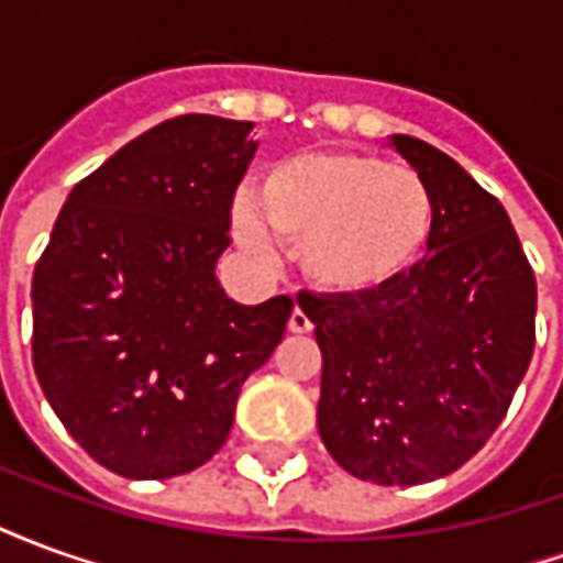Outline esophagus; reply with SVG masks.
Here are the masks:
<instances>
[{
	"label": "esophagus",
	"instance_id": "obj_1",
	"mask_svg": "<svg viewBox=\"0 0 563 563\" xmlns=\"http://www.w3.org/2000/svg\"><path fill=\"white\" fill-rule=\"evenodd\" d=\"M313 329V322H310V317H307L301 307H295L292 317H289V331L292 334H307V331Z\"/></svg>",
	"mask_w": 563,
	"mask_h": 563
}]
</instances>
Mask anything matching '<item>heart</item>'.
Wrapping results in <instances>:
<instances>
[{
    "instance_id": "1",
    "label": "heart",
    "mask_w": 563,
    "mask_h": 563,
    "mask_svg": "<svg viewBox=\"0 0 563 563\" xmlns=\"http://www.w3.org/2000/svg\"><path fill=\"white\" fill-rule=\"evenodd\" d=\"M437 225L431 184L410 165L358 150H307L262 174L234 229L246 246L268 234L298 253L317 289L358 298L386 289L424 256Z\"/></svg>"
}]
</instances>
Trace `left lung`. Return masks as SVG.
Returning a JSON list of instances; mask_svg holds the SVG:
<instances>
[{
    "label": "left lung",
    "mask_w": 563,
    "mask_h": 563,
    "mask_svg": "<svg viewBox=\"0 0 563 563\" xmlns=\"http://www.w3.org/2000/svg\"><path fill=\"white\" fill-rule=\"evenodd\" d=\"M391 144L431 184L422 262L358 298L298 295L322 350L319 437L358 479L419 485L471 461L504 422L533 355L537 280L507 210L459 162Z\"/></svg>",
    "instance_id": "left-lung-1"
}]
</instances>
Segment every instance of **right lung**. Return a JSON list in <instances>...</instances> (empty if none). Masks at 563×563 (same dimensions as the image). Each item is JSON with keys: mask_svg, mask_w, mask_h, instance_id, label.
Masks as SVG:
<instances>
[{"mask_svg": "<svg viewBox=\"0 0 563 563\" xmlns=\"http://www.w3.org/2000/svg\"><path fill=\"white\" fill-rule=\"evenodd\" d=\"M253 123L184 114L84 177L32 274V365L84 452L129 479L201 467L292 313L222 292Z\"/></svg>", "mask_w": 563, "mask_h": 563, "instance_id": "obj_1", "label": "right lung"}]
</instances>
